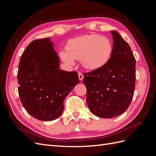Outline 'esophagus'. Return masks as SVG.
<instances>
[{
  "label": "esophagus",
  "mask_w": 156,
  "mask_h": 156,
  "mask_svg": "<svg viewBox=\"0 0 156 156\" xmlns=\"http://www.w3.org/2000/svg\"><path fill=\"white\" fill-rule=\"evenodd\" d=\"M78 75H79V79L80 81H82V80H83V78H84L83 74L81 72H79V73H78Z\"/></svg>",
  "instance_id": "34e87169"
}]
</instances>
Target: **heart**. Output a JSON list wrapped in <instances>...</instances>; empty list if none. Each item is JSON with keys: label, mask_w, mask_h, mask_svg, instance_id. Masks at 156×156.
I'll return each instance as SVG.
<instances>
[{"label": "heart", "mask_w": 156, "mask_h": 156, "mask_svg": "<svg viewBox=\"0 0 156 156\" xmlns=\"http://www.w3.org/2000/svg\"><path fill=\"white\" fill-rule=\"evenodd\" d=\"M112 52L113 44L109 38L90 34L69 40L66 51H61L60 56L68 65H73L74 59L81 60L84 68L96 70L103 67L109 61Z\"/></svg>", "instance_id": "1"}]
</instances>
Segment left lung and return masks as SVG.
<instances>
[{
    "mask_svg": "<svg viewBox=\"0 0 156 156\" xmlns=\"http://www.w3.org/2000/svg\"><path fill=\"white\" fill-rule=\"evenodd\" d=\"M113 52L104 66L84 73L89 109L97 116L109 119L129 107L135 86V58L128 44L111 31Z\"/></svg>",
    "mask_w": 156,
    "mask_h": 156,
    "instance_id": "left-lung-1",
    "label": "left lung"
}]
</instances>
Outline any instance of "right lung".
<instances>
[{"mask_svg":"<svg viewBox=\"0 0 156 156\" xmlns=\"http://www.w3.org/2000/svg\"><path fill=\"white\" fill-rule=\"evenodd\" d=\"M50 38L33 40L23 52L17 72L23 106L35 119L51 121L60 116L65 98L79 83L78 73L59 69Z\"/></svg>","mask_w":156,"mask_h":156,"instance_id":"1","label":"right lung"}]
</instances>
